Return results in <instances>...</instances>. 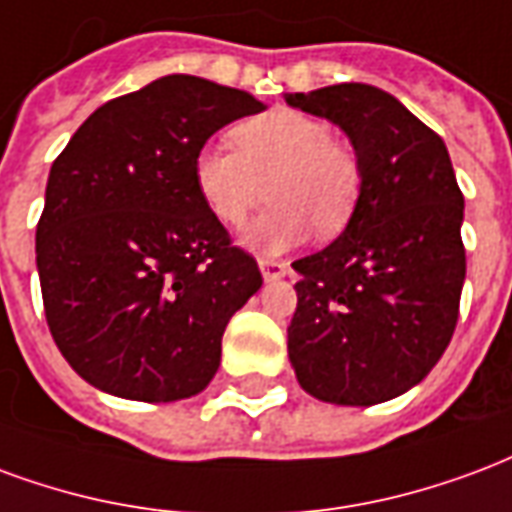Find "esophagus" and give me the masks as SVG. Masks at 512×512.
Instances as JSON below:
<instances>
[{
    "mask_svg": "<svg viewBox=\"0 0 512 512\" xmlns=\"http://www.w3.org/2000/svg\"><path fill=\"white\" fill-rule=\"evenodd\" d=\"M259 267H261V275H264V281H281L283 275H286V264H283V261L261 259Z\"/></svg>",
    "mask_w": 512,
    "mask_h": 512,
    "instance_id": "obj_1",
    "label": "esophagus"
}]
</instances>
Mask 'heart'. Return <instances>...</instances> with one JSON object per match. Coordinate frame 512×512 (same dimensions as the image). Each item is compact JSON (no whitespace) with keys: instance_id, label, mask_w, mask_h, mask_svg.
Returning a JSON list of instances; mask_svg holds the SVG:
<instances>
[{"instance_id":"1","label":"heart","mask_w":512,"mask_h":512,"mask_svg":"<svg viewBox=\"0 0 512 512\" xmlns=\"http://www.w3.org/2000/svg\"><path fill=\"white\" fill-rule=\"evenodd\" d=\"M237 152L207 144L193 158V182L204 207L229 229H240L261 201L272 207L245 231V245L264 256L335 237L352 220L363 169L349 144L333 138L324 119L272 108L231 130Z\"/></svg>"}]
</instances>
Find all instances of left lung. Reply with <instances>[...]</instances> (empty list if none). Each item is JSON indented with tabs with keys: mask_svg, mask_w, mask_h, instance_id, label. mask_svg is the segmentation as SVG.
<instances>
[{
	"mask_svg": "<svg viewBox=\"0 0 512 512\" xmlns=\"http://www.w3.org/2000/svg\"><path fill=\"white\" fill-rule=\"evenodd\" d=\"M286 103L338 125L363 169L341 237L292 264L294 376L324 404H382L423 382L453 338L464 196L445 141L390 92L335 84Z\"/></svg>",
	"mask_w": 512,
	"mask_h": 512,
	"instance_id": "8db88e82",
	"label": "left lung"
}]
</instances>
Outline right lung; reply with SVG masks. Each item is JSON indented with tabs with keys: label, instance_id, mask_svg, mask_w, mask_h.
Instances as JSON below:
<instances>
[{
	"label": "right lung",
	"instance_id": "right-lung-1",
	"mask_svg": "<svg viewBox=\"0 0 512 512\" xmlns=\"http://www.w3.org/2000/svg\"><path fill=\"white\" fill-rule=\"evenodd\" d=\"M264 108L242 89L163 76L89 114L54 160L37 275L48 330L84 382L147 404L212 382L223 330L261 272L204 207L193 158Z\"/></svg>",
	"mask_w": 512,
	"mask_h": 512
}]
</instances>
